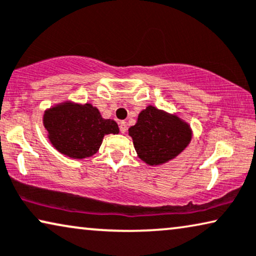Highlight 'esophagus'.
<instances>
[{"label": "esophagus", "mask_w": 256, "mask_h": 256, "mask_svg": "<svg viewBox=\"0 0 256 256\" xmlns=\"http://www.w3.org/2000/svg\"><path fill=\"white\" fill-rule=\"evenodd\" d=\"M119 128H120V132H122V134H124V132H127V124H126L124 121H120Z\"/></svg>", "instance_id": "34e87169"}]
</instances>
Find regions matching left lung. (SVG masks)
Returning <instances> with one entry per match:
<instances>
[{"label": "left lung", "mask_w": 256, "mask_h": 256, "mask_svg": "<svg viewBox=\"0 0 256 256\" xmlns=\"http://www.w3.org/2000/svg\"><path fill=\"white\" fill-rule=\"evenodd\" d=\"M129 135L138 157L149 165H159L174 158L192 140L187 124L152 106L140 113L137 124L129 128Z\"/></svg>", "instance_id": "left-lung-1"}]
</instances>
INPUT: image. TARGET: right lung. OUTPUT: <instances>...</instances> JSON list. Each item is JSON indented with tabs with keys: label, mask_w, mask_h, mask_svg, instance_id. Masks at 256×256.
Wrapping results in <instances>:
<instances>
[{
	"label": "right lung",
	"mask_w": 256,
	"mask_h": 256,
	"mask_svg": "<svg viewBox=\"0 0 256 256\" xmlns=\"http://www.w3.org/2000/svg\"><path fill=\"white\" fill-rule=\"evenodd\" d=\"M44 124L50 142L61 154L72 158H85L97 152L106 134H118L116 122L102 119L90 104L66 102L47 110Z\"/></svg>",
	"instance_id": "1"
}]
</instances>
